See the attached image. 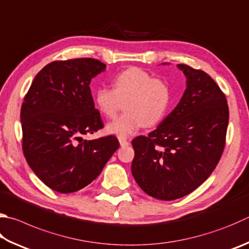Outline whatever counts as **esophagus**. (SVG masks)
<instances>
[{
  "label": "esophagus",
  "mask_w": 249,
  "mask_h": 249,
  "mask_svg": "<svg viewBox=\"0 0 249 249\" xmlns=\"http://www.w3.org/2000/svg\"><path fill=\"white\" fill-rule=\"evenodd\" d=\"M120 140V144L122 147H126V146H128L129 144V142L127 139H124V138H120L119 139Z\"/></svg>",
  "instance_id": "34e87169"
}]
</instances>
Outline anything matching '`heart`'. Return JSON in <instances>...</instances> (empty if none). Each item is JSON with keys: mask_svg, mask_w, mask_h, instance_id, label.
<instances>
[{"mask_svg": "<svg viewBox=\"0 0 249 249\" xmlns=\"http://www.w3.org/2000/svg\"><path fill=\"white\" fill-rule=\"evenodd\" d=\"M114 88L100 87L94 101L102 114L113 119L122 101L126 113L107 124V133L126 138L146 126L159 123L165 116L171 103V90L164 80L155 78L139 67H129L113 78Z\"/></svg>", "mask_w": 249, "mask_h": 249, "instance_id": "heart-1", "label": "heart"}]
</instances>
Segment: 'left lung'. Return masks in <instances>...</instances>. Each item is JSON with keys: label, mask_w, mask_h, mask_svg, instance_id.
Returning a JSON list of instances; mask_svg holds the SVG:
<instances>
[{"label": "left lung", "mask_w": 249, "mask_h": 249, "mask_svg": "<svg viewBox=\"0 0 249 249\" xmlns=\"http://www.w3.org/2000/svg\"><path fill=\"white\" fill-rule=\"evenodd\" d=\"M186 76L182 99L148 136L132 144V174L149 196L174 200L195 191L215 169L225 146L229 107L203 71L178 64Z\"/></svg>", "instance_id": "1"}]
</instances>
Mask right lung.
<instances>
[{"instance_id":"add662e5","label":"right lung","mask_w":249,"mask_h":249,"mask_svg":"<svg viewBox=\"0 0 249 249\" xmlns=\"http://www.w3.org/2000/svg\"><path fill=\"white\" fill-rule=\"evenodd\" d=\"M105 70L96 58L54 61L36 75L24 98L22 151L31 170L53 191L70 194L87 186L120 147L113 135L81 137L103 127L89 85Z\"/></svg>"}]
</instances>
